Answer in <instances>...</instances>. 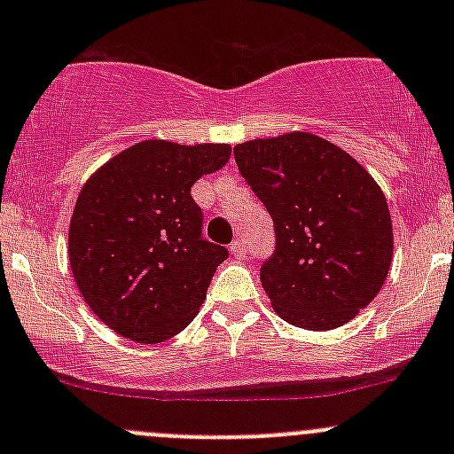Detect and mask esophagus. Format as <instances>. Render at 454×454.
<instances>
[{
	"label": "esophagus",
	"mask_w": 454,
	"mask_h": 454,
	"mask_svg": "<svg viewBox=\"0 0 454 454\" xmlns=\"http://www.w3.org/2000/svg\"><path fill=\"white\" fill-rule=\"evenodd\" d=\"M231 254L235 256V259H246V246H244V241L241 239H235L231 244Z\"/></svg>",
	"instance_id": "esophagus-1"
}]
</instances>
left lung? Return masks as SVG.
I'll return each instance as SVG.
<instances>
[{
  "label": "left lung",
  "mask_w": 454,
  "mask_h": 454,
  "mask_svg": "<svg viewBox=\"0 0 454 454\" xmlns=\"http://www.w3.org/2000/svg\"><path fill=\"white\" fill-rule=\"evenodd\" d=\"M235 160L277 231V250L261 268L274 312L312 332L349 323L391 268V213L378 182L309 131L241 142Z\"/></svg>",
  "instance_id": "left-lung-1"
}]
</instances>
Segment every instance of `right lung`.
<instances>
[{
  "label": "right lung",
  "instance_id": "1",
  "mask_svg": "<svg viewBox=\"0 0 454 454\" xmlns=\"http://www.w3.org/2000/svg\"><path fill=\"white\" fill-rule=\"evenodd\" d=\"M231 145L142 140L96 168L70 219L67 254L90 309L121 336L155 345L200 312L223 246L201 237L191 186Z\"/></svg>",
  "mask_w": 454,
  "mask_h": 454
}]
</instances>
